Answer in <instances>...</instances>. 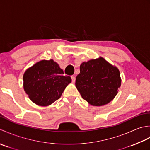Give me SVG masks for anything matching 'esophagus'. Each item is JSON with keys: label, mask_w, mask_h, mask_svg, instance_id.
Wrapping results in <instances>:
<instances>
[{"label": "esophagus", "mask_w": 150, "mask_h": 150, "mask_svg": "<svg viewBox=\"0 0 150 150\" xmlns=\"http://www.w3.org/2000/svg\"><path fill=\"white\" fill-rule=\"evenodd\" d=\"M71 79H72V81L73 82V83H74L75 80H76L75 76H71Z\"/></svg>", "instance_id": "1"}]
</instances>
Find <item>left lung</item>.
<instances>
[{
    "label": "left lung",
    "instance_id": "1",
    "mask_svg": "<svg viewBox=\"0 0 150 150\" xmlns=\"http://www.w3.org/2000/svg\"><path fill=\"white\" fill-rule=\"evenodd\" d=\"M120 72L102 57L84 62L76 76V87L91 105L102 106L113 100L120 87Z\"/></svg>",
    "mask_w": 150,
    "mask_h": 150
}]
</instances>
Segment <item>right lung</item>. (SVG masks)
Returning <instances> with one entry per match:
<instances>
[{
	"label": "right lung",
	"mask_w": 150,
	"mask_h": 150,
	"mask_svg": "<svg viewBox=\"0 0 150 150\" xmlns=\"http://www.w3.org/2000/svg\"><path fill=\"white\" fill-rule=\"evenodd\" d=\"M52 59L42 60L30 67L23 76L24 89L37 105L47 106L58 100L71 82Z\"/></svg>",
	"instance_id": "obj_1"
}]
</instances>
